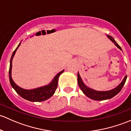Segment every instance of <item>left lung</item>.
Segmentation results:
<instances>
[{
    "instance_id": "8db88e82",
    "label": "left lung",
    "mask_w": 131,
    "mask_h": 131,
    "mask_svg": "<svg viewBox=\"0 0 131 131\" xmlns=\"http://www.w3.org/2000/svg\"><path fill=\"white\" fill-rule=\"evenodd\" d=\"M107 37L112 41V42H113L115 44V45L117 47L119 48V49H120L121 50H122L121 46L117 43L116 41L114 40V39L112 36L107 35ZM77 77H78V86L80 88V89L82 90V92H83L84 94L86 96H87L88 97H89L90 99L94 100H107V99H110L112 98V97H114V96L116 95L117 94V93H119V92L122 90V87L124 86L125 82H126V79H127V76H125L123 80L122 81V82H121L117 87L112 89V90L108 91H97L86 86V85L84 84L83 81H82V78H81L78 72Z\"/></svg>"
}]
</instances>
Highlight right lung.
I'll list each match as a JSON object with an SVG mask.
<instances>
[{"mask_svg":"<svg viewBox=\"0 0 131 131\" xmlns=\"http://www.w3.org/2000/svg\"><path fill=\"white\" fill-rule=\"evenodd\" d=\"M20 42L19 43L16 49H15L14 51L12 53V56H11L10 61V67H9V80H10V83L11 86H12L14 89L16 90V92L20 96L23 97V99H26V100H29L31 102H42L45 101V100H47V99L50 98L54 94L55 91L58 86V78L60 75H61L62 73L64 71V70H62L60 73L57 74L52 82L48 85L46 86H41V87L37 88V89H32V90H26V89H22L18 85H16L14 83V82L12 80V77H11V70H12V59H13L15 53H16V51H17V48L20 46Z\"/></svg>","mask_w":131,"mask_h":131,"instance_id":"add662e5","label":"right lung"}]
</instances>
